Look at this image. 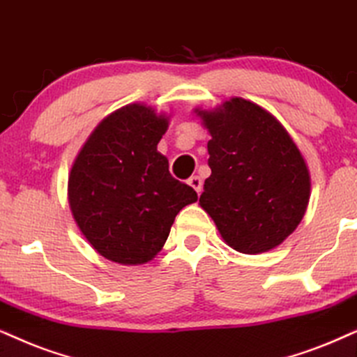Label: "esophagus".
<instances>
[{
	"label": "esophagus",
	"mask_w": 357,
	"mask_h": 357,
	"mask_svg": "<svg viewBox=\"0 0 357 357\" xmlns=\"http://www.w3.org/2000/svg\"><path fill=\"white\" fill-rule=\"evenodd\" d=\"M188 184L191 188H194V191H196L197 194H201V191H202V179L199 178V176H191V178L188 179Z\"/></svg>",
	"instance_id": "esophagus-1"
}]
</instances>
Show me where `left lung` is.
I'll return each instance as SVG.
<instances>
[{"mask_svg":"<svg viewBox=\"0 0 357 357\" xmlns=\"http://www.w3.org/2000/svg\"><path fill=\"white\" fill-rule=\"evenodd\" d=\"M196 112L212 137V173L201 207L237 252L260 254L280 245L303 219L310 199L300 150L273 115L241 97L214 112Z\"/></svg>","mask_w":357,"mask_h":357,"instance_id":"obj_1","label":"left lung"}]
</instances>
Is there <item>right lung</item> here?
<instances>
[{
    "instance_id": "obj_1",
    "label": "right lung",
    "mask_w": 357,
    "mask_h": 357,
    "mask_svg": "<svg viewBox=\"0 0 357 357\" xmlns=\"http://www.w3.org/2000/svg\"><path fill=\"white\" fill-rule=\"evenodd\" d=\"M166 128L168 119L151 107L126 105L100 121L72 166V215L108 260L150 261L165 245L176 214L197 201L156 150Z\"/></svg>"
}]
</instances>
